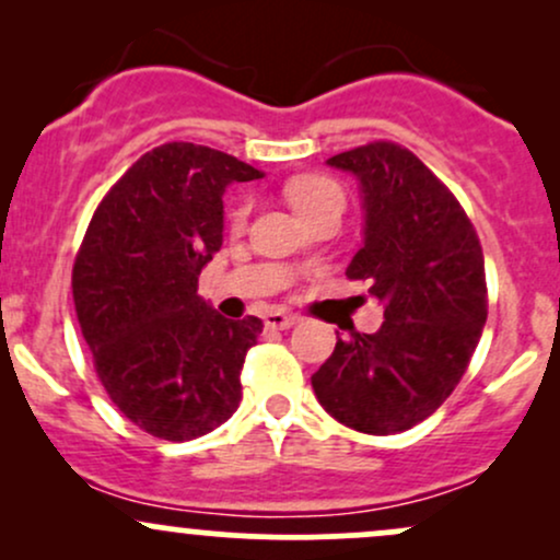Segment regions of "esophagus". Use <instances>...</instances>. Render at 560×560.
<instances>
[{
  "instance_id": "1",
  "label": "esophagus",
  "mask_w": 560,
  "mask_h": 560,
  "mask_svg": "<svg viewBox=\"0 0 560 560\" xmlns=\"http://www.w3.org/2000/svg\"><path fill=\"white\" fill-rule=\"evenodd\" d=\"M294 324H298V316H292V313H284V311L266 313V326H271V329H292Z\"/></svg>"
}]
</instances>
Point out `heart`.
I'll return each mask as SVG.
<instances>
[{"instance_id": "1", "label": "heart", "mask_w": 560, "mask_h": 560, "mask_svg": "<svg viewBox=\"0 0 560 560\" xmlns=\"http://www.w3.org/2000/svg\"><path fill=\"white\" fill-rule=\"evenodd\" d=\"M284 197L300 218L316 213V210L324 208V205H339V208H342V202H345L342 189H339V186L326 176L292 178V182H287V186H284ZM244 218H247V208H236L234 218H231L234 229L244 226Z\"/></svg>"}]
</instances>
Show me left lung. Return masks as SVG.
<instances>
[{"label": "left lung", "instance_id": "left-lung-1", "mask_svg": "<svg viewBox=\"0 0 560 560\" xmlns=\"http://www.w3.org/2000/svg\"><path fill=\"white\" fill-rule=\"evenodd\" d=\"M358 178L363 244L347 266L384 305L376 334L352 329L311 376L324 410L363 434L416 427L466 374L487 320L485 255L471 221L413 152L371 141L326 160Z\"/></svg>", "mask_w": 560, "mask_h": 560}]
</instances>
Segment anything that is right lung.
Returning <instances> with one entry per match:
<instances>
[{"instance_id": "obj_1", "label": "right lung", "mask_w": 560, "mask_h": 560, "mask_svg": "<svg viewBox=\"0 0 560 560\" xmlns=\"http://www.w3.org/2000/svg\"><path fill=\"white\" fill-rule=\"evenodd\" d=\"M262 173L226 152L171 141L107 191L73 266L81 334L110 400L160 440L213 432L242 400L262 320L223 318L197 294L223 244V191Z\"/></svg>"}]
</instances>
